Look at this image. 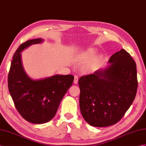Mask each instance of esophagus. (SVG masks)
I'll return each mask as SVG.
<instances>
[{"label":"esophagus","instance_id":"obj_1","mask_svg":"<svg viewBox=\"0 0 146 146\" xmlns=\"http://www.w3.org/2000/svg\"><path fill=\"white\" fill-rule=\"evenodd\" d=\"M74 83L75 84H76L78 83V76L77 75H75V76H74Z\"/></svg>","mask_w":146,"mask_h":146}]
</instances>
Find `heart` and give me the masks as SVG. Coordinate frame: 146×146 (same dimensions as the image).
Returning a JSON list of instances; mask_svg holds the SVG:
<instances>
[{
	"label": "heart",
	"mask_w": 146,
	"mask_h": 146,
	"mask_svg": "<svg viewBox=\"0 0 146 146\" xmlns=\"http://www.w3.org/2000/svg\"><path fill=\"white\" fill-rule=\"evenodd\" d=\"M97 54L96 49L94 48H89L85 51L84 57L86 58H92Z\"/></svg>",
	"instance_id": "1"
}]
</instances>
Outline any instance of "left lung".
I'll return each instance as SVG.
<instances>
[{
  "mask_svg": "<svg viewBox=\"0 0 146 146\" xmlns=\"http://www.w3.org/2000/svg\"><path fill=\"white\" fill-rule=\"evenodd\" d=\"M110 65L81 76L80 107L89 125L106 127L118 122L135 98L137 89L136 65L125 49L112 55Z\"/></svg>",
  "mask_w": 146,
  "mask_h": 146,
  "instance_id": "left-lung-1",
  "label": "left lung"
}]
</instances>
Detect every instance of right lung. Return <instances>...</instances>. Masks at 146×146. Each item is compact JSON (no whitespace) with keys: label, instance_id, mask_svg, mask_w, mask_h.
<instances>
[{"label":"right lung","instance_id":"add662e5","mask_svg":"<svg viewBox=\"0 0 146 146\" xmlns=\"http://www.w3.org/2000/svg\"><path fill=\"white\" fill-rule=\"evenodd\" d=\"M43 41L37 38L21 44L13 56L8 75L9 90L17 110L25 119L35 124L47 123L54 117L74 80L72 74H55L37 80L27 75L22 65L21 52Z\"/></svg>","mask_w":146,"mask_h":146}]
</instances>
